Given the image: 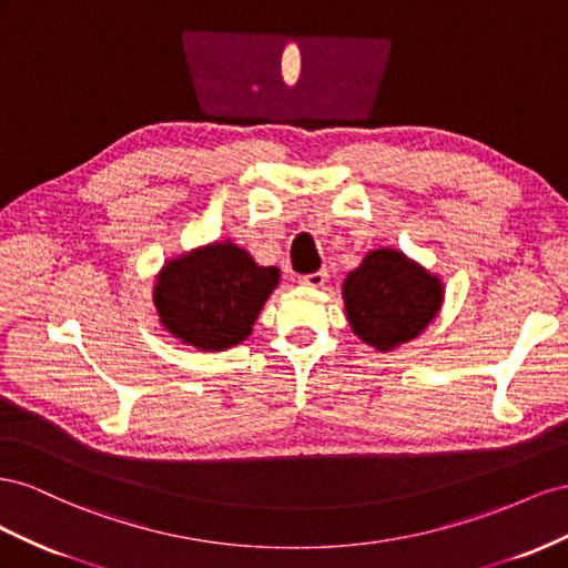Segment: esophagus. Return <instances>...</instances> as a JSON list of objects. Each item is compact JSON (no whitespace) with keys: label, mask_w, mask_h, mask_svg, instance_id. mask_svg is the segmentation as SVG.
<instances>
[{"label":"esophagus","mask_w":568,"mask_h":568,"mask_svg":"<svg viewBox=\"0 0 568 568\" xmlns=\"http://www.w3.org/2000/svg\"><path fill=\"white\" fill-rule=\"evenodd\" d=\"M326 278H328V271L323 268V271H314V273L300 275V283L306 285V287H321L323 283H326Z\"/></svg>","instance_id":"esophagus-1"}]
</instances>
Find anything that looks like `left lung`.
<instances>
[{
	"mask_svg": "<svg viewBox=\"0 0 568 568\" xmlns=\"http://www.w3.org/2000/svg\"><path fill=\"white\" fill-rule=\"evenodd\" d=\"M352 331L385 352L416 337L440 310L443 285L395 250L366 254L343 285Z\"/></svg>",
	"mask_w": 568,
	"mask_h": 568,
	"instance_id": "left-lung-1",
	"label": "left lung"
}]
</instances>
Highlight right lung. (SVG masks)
<instances>
[{
	"mask_svg": "<svg viewBox=\"0 0 568 568\" xmlns=\"http://www.w3.org/2000/svg\"><path fill=\"white\" fill-rule=\"evenodd\" d=\"M278 278L275 266H256L245 250L223 242L169 262L156 278L154 304L169 333L221 352L252 333Z\"/></svg>",
	"mask_w": 568,
	"mask_h": 568,
	"instance_id": "right-lung-1",
	"label": "right lung"
}]
</instances>
